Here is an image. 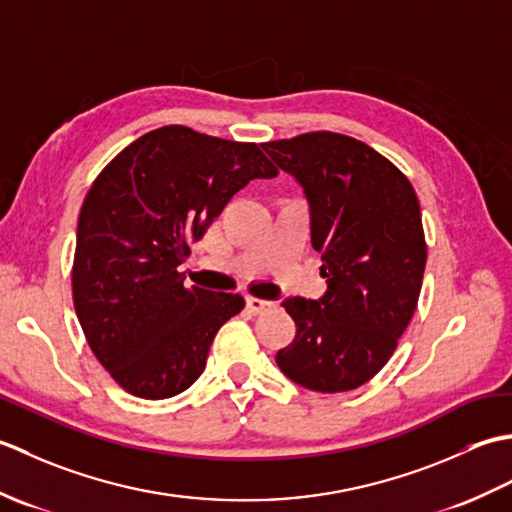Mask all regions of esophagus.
<instances>
[{
    "mask_svg": "<svg viewBox=\"0 0 512 512\" xmlns=\"http://www.w3.org/2000/svg\"><path fill=\"white\" fill-rule=\"evenodd\" d=\"M273 306H275L273 301H264V299H257V297H246V310L250 314H262V312L270 310Z\"/></svg>",
    "mask_w": 512,
    "mask_h": 512,
    "instance_id": "34e87169",
    "label": "esophagus"
}]
</instances>
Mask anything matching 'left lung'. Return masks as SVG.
Masks as SVG:
<instances>
[{
	"mask_svg": "<svg viewBox=\"0 0 512 512\" xmlns=\"http://www.w3.org/2000/svg\"><path fill=\"white\" fill-rule=\"evenodd\" d=\"M306 189L328 292L281 303L297 325L277 365L297 385L339 394L374 378L418 306L427 242L409 178L363 140L310 132L262 145Z\"/></svg>",
	"mask_w": 512,
	"mask_h": 512,
	"instance_id": "8db88e82",
	"label": "left lung"
}]
</instances>
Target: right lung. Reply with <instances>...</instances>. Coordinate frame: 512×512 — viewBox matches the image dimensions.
Instances as JSON below:
<instances>
[{
	"label": "right lung",
	"mask_w": 512,
	"mask_h": 512,
	"mask_svg": "<svg viewBox=\"0 0 512 512\" xmlns=\"http://www.w3.org/2000/svg\"><path fill=\"white\" fill-rule=\"evenodd\" d=\"M277 173L257 143L165 125L96 176L76 228L72 299L90 350L127 394L171 398L204 372L244 299L187 288L178 266L239 189Z\"/></svg>",
	"instance_id": "1"
}]
</instances>
